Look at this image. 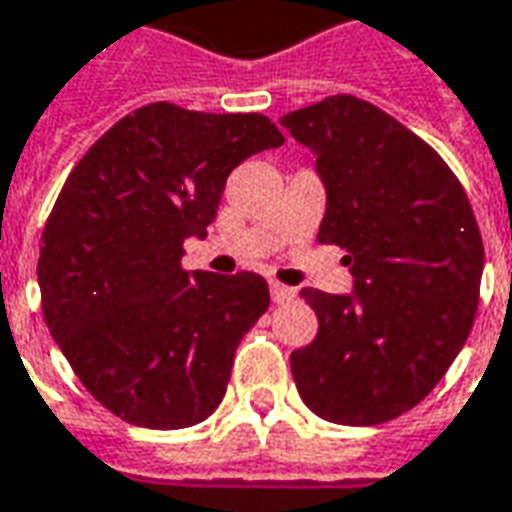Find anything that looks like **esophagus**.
<instances>
[{
	"mask_svg": "<svg viewBox=\"0 0 512 512\" xmlns=\"http://www.w3.org/2000/svg\"><path fill=\"white\" fill-rule=\"evenodd\" d=\"M270 295H273V303H286V300H292V297H295V289L278 284V281H270Z\"/></svg>",
	"mask_w": 512,
	"mask_h": 512,
	"instance_id": "34e87169",
	"label": "esophagus"
}]
</instances>
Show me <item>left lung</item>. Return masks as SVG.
<instances>
[{
    "instance_id": "left-lung-1",
    "label": "left lung",
    "mask_w": 512,
    "mask_h": 512,
    "mask_svg": "<svg viewBox=\"0 0 512 512\" xmlns=\"http://www.w3.org/2000/svg\"><path fill=\"white\" fill-rule=\"evenodd\" d=\"M281 126L317 157L320 242L347 250L350 295L303 289L320 331L289 355L311 411L366 427L433 391L477 314L482 237L469 198L433 148L355 96L286 112Z\"/></svg>"
}]
</instances>
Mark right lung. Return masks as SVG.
<instances>
[{
    "label": "right lung",
    "instance_id": "add662e5",
    "mask_svg": "<svg viewBox=\"0 0 512 512\" xmlns=\"http://www.w3.org/2000/svg\"><path fill=\"white\" fill-rule=\"evenodd\" d=\"M284 134L259 112L157 101L101 134L65 179L38 259L43 317L82 386L123 422L179 430L223 402L234 353L270 289L262 275L181 270L226 179Z\"/></svg>",
    "mask_w": 512,
    "mask_h": 512
}]
</instances>
